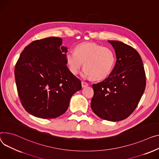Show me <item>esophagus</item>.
<instances>
[{"label": "esophagus", "instance_id": "obj_1", "mask_svg": "<svg viewBox=\"0 0 159 159\" xmlns=\"http://www.w3.org/2000/svg\"><path fill=\"white\" fill-rule=\"evenodd\" d=\"M88 86V84L87 82H84V81L82 82V88H86V87H87Z\"/></svg>", "mask_w": 159, "mask_h": 159}]
</instances>
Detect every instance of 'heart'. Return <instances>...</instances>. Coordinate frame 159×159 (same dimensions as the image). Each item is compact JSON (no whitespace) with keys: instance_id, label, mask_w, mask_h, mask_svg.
<instances>
[{"instance_id":"heart-1","label":"heart","mask_w":159,"mask_h":159,"mask_svg":"<svg viewBox=\"0 0 159 159\" xmlns=\"http://www.w3.org/2000/svg\"><path fill=\"white\" fill-rule=\"evenodd\" d=\"M66 60L69 70L74 75L79 73L84 63V75L91 77L93 80H101L111 73L116 56L109 48L96 43H85L77 45L75 52H67Z\"/></svg>"}]
</instances>
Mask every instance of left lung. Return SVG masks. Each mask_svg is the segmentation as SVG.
Wrapping results in <instances>:
<instances>
[{"instance_id": "left-lung-1", "label": "left lung", "mask_w": 159, "mask_h": 159, "mask_svg": "<svg viewBox=\"0 0 159 159\" xmlns=\"http://www.w3.org/2000/svg\"><path fill=\"white\" fill-rule=\"evenodd\" d=\"M116 62L107 78L93 84L91 107L99 118L110 121L126 119L137 107L146 87V75L139 53L123 42L109 40Z\"/></svg>"}]
</instances>
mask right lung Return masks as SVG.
<instances>
[{"instance_id":"1","label":"right lung","mask_w":159,"mask_h":159,"mask_svg":"<svg viewBox=\"0 0 159 159\" xmlns=\"http://www.w3.org/2000/svg\"><path fill=\"white\" fill-rule=\"evenodd\" d=\"M62 39L50 37L32 42L21 53L15 69L19 97L30 114L56 118L68 109L81 82L69 70Z\"/></svg>"}]
</instances>
